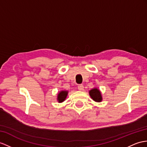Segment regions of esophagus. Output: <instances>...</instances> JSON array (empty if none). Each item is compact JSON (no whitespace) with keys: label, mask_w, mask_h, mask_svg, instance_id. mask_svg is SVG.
<instances>
[{"label":"esophagus","mask_w":147,"mask_h":147,"mask_svg":"<svg viewBox=\"0 0 147 147\" xmlns=\"http://www.w3.org/2000/svg\"><path fill=\"white\" fill-rule=\"evenodd\" d=\"M84 85H82V84H80V85H78V89L79 90H80V91H82V90H84Z\"/></svg>","instance_id":"34e87169"}]
</instances>
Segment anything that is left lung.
<instances>
[{
    "label": "left lung",
    "mask_w": 147,
    "mask_h": 147,
    "mask_svg": "<svg viewBox=\"0 0 147 147\" xmlns=\"http://www.w3.org/2000/svg\"><path fill=\"white\" fill-rule=\"evenodd\" d=\"M89 94H90V97L93 99V100L96 102H100L102 100V96L100 91L99 89L94 88L89 91Z\"/></svg>",
    "instance_id": "left-lung-1"
}]
</instances>
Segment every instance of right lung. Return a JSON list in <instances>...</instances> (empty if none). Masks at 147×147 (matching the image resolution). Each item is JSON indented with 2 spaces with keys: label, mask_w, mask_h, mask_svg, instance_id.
Here are the masks:
<instances>
[{
  "label": "right lung",
  "mask_w": 147,
  "mask_h": 147,
  "mask_svg": "<svg viewBox=\"0 0 147 147\" xmlns=\"http://www.w3.org/2000/svg\"><path fill=\"white\" fill-rule=\"evenodd\" d=\"M67 95H68V91L67 90L60 91L58 94V95H57V100H58L59 103L63 102L67 98Z\"/></svg>",
  "instance_id": "right-lung-1"
}]
</instances>
